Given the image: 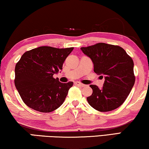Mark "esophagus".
Masks as SVG:
<instances>
[{
  "instance_id": "obj_1",
  "label": "esophagus",
  "mask_w": 149,
  "mask_h": 149,
  "mask_svg": "<svg viewBox=\"0 0 149 149\" xmlns=\"http://www.w3.org/2000/svg\"><path fill=\"white\" fill-rule=\"evenodd\" d=\"M75 84H76L77 86H80V87H84L85 86L84 84H83L79 82V81H76V82H75Z\"/></svg>"
}]
</instances>
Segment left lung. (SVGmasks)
Here are the masks:
<instances>
[{
	"label": "left lung",
	"instance_id": "left-lung-1",
	"mask_svg": "<svg viewBox=\"0 0 149 149\" xmlns=\"http://www.w3.org/2000/svg\"><path fill=\"white\" fill-rule=\"evenodd\" d=\"M80 49L93 61L94 72L104 77L101 88L90 85L93 94L87 97L89 104L101 112L118 108L134 85L132 58L121 47L105 43H98Z\"/></svg>",
	"mask_w": 149,
	"mask_h": 149
}]
</instances>
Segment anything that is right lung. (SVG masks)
Wrapping results in <instances>:
<instances>
[{
	"label": "right lung",
	"instance_id": "add662e5",
	"mask_svg": "<svg viewBox=\"0 0 149 149\" xmlns=\"http://www.w3.org/2000/svg\"><path fill=\"white\" fill-rule=\"evenodd\" d=\"M74 48L56 49L40 47L27 51L15 68V85L23 101L38 111L49 113L63 103L74 83H61L53 75Z\"/></svg>",
	"mask_w": 149,
	"mask_h": 149
}]
</instances>
